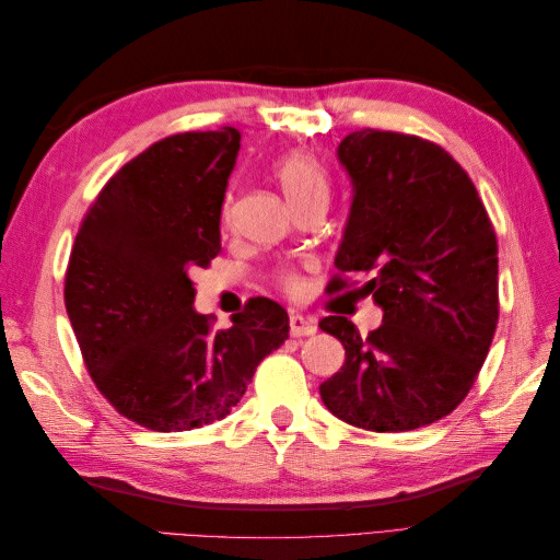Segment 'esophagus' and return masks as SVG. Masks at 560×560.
<instances>
[{"instance_id":"1","label":"esophagus","mask_w":560,"mask_h":560,"mask_svg":"<svg viewBox=\"0 0 560 560\" xmlns=\"http://www.w3.org/2000/svg\"><path fill=\"white\" fill-rule=\"evenodd\" d=\"M315 331H317L315 322H311L308 317H303V315H299V313H292V315H290V334H292L294 338L313 336Z\"/></svg>"}]
</instances>
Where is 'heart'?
<instances>
[{"instance_id":"obj_1","label":"heart","mask_w":560,"mask_h":560,"mask_svg":"<svg viewBox=\"0 0 560 560\" xmlns=\"http://www.w3.org/2000/svg\"><path fill=\"white\" fill-rule=\"evenodd\" d=\"M270 173H273V177L278 179L280 189L284 191L287 200L292 202L294 210L308 206L313 200H327L329 196L327 171L313 154H308V151H287V154H282L273 163ZM222 224L224 226L233 224L231 194L224 198ZM278 284L282 287V292H287L290 296H299L303 292V282L296 273H292V270H282L278 276Z\"/></svg>"}]
</instances>
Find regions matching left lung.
I'll return each instance as SVG.
<instances>
[{
  "mask_svg": "<svg viewBox=\"0 0 560 560\" xmlns=\"http://www.w3.org/2000/svg\"><path fill=\"white\" fill-rule=\"evenodd\" d=\"M338 159L354 196L327 292L358 284L352 270L366 273L362 294L383 308V325L360 336L341 315L319 322L346 348L319 395L354 428H425L467 397L493 343L495 229L460 163L418 135L354 130Z\"/></svg>",
  "mask_w": 560,
  "mask_h": 560,
  "instance_id": "obj_1",
  "label": "left lung"
}]
</instances>
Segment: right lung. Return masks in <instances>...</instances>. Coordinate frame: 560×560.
Segmentation results:
<instances>
[{
	"mask_svg": "<svg viewBox=\"0 0 560 560\" xmlns=\"http://www.w3.org/2000/svg\"><path fill=\"white\" fill-rule=\"evenodd\" d=\"M241 149L235 128L179 132L109 177L83 214L65 308L89 374L114 409L154 432L231 413L259 362L290 336L280 303L254 296L214 329L191 273L222 252L219 219Z\"/></svg>",
	"mask_w": 560,
	"mask_h": 560,
	"instance_id": "add662e5",
	"label": "right lung"
}]
</instances>
